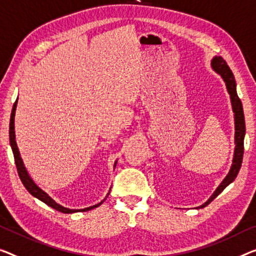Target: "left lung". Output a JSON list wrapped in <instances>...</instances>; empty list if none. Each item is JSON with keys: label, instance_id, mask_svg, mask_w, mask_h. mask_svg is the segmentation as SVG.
<instances>
[{"label": "left lung", "instance_id": "8db88e82", "mask_svg": "<svg viewBox=\"0 0 256 256\" xmlns=\"http://www.w3.org/2000/svg\"><path fill=\"white\" fill-rule=\"evenodd\" d=\"M212 68L215 70L216 73H218L220 76L226 82L228 92L230 95L231 100V105H232V111L234 113V159H232V164H231V168L226 178L222 180V183L220 184L216 188L215 192L210 196V198L207 200V202L198 208H204L206 207L208 204L213 202V200L218 196L221 192L226 188L231 182H234V178H237L239 169L242 167V154H244V137H245V118H244V111H242V102L239 100L237 95V90H236V80L234 76V73L231 72V70L226 60H223L222 57L215 56L212 60Z\"/></svg>", "mask_w": 256, "mask_h": 256}]
</instances>
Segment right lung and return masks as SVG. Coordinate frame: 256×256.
Here are the masks:
<instances>
[{"label":"right lung","instance_id":"right-lung-1","mask_svg":"<svg viewBox=\"0 0 256 256\" xmlns=\"http://www.w3.org/2000/svg\"><path fill=\"white\" fill-rule=\"evenodd\" d=\"M16 108H17V100L14 102V108H12V111H11V116H10V129H9V136H10V145H11V148H12V152H14V162H16V167H17V172H18V175L19 178H20L22 182L24 184V186L26 188V190L30 192V194L35 198H38V200H41L46 205L50 206L51 208H54V210H56L58 212H62V213H65V214H70V213H76V212H87L92 210V208H96L102 204L104 202V200L106 199V196L110 194V192L108 194V196H105V199L103 202H100V204H97V205H94L92 207H87V208H84V210H70V208H66L64 206L60 205V204H57L54 200L51 198V196L42 190V188H38L36 184L34 183V180L30 178V176L28 175V172H27L25 166H24V162L22 160V156H20V153H19L18 150V146H17V143H16V136H14V113H16ZM116 164H114V167H116Z\"/></svg>","mask_w":256,"mask_h":256}]
</instances>
